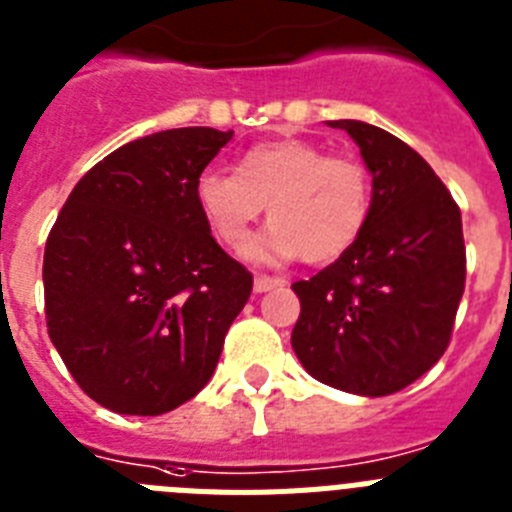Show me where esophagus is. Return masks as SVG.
<instances>
[{
    "label": "esophagus",
    "mask_w": 512,
    "mask_h": 512,
    "mask_svg": "<svg viewBox=\"0 0 512 512\" xmlns=\"http://www.w3.org/2000/svg\"><path fill=\"white\" fill-rule=\"evenodd\" d=\"M283 278H270V275H255V291L257 293H265V291H273V288H281L283 286Z\"/></svg>",
    "instance_id": "1"
}]
</instances>
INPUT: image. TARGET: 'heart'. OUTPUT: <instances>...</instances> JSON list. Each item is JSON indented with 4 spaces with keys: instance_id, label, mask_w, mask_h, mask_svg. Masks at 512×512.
<instances>
[{
    "instance_id": "heart-1",
    "label": "heart",
    "mask_w": 512,
    "mask_h": 512,
    "mask_svg": "<svg viewBox=\"0 0 512 512\" xmlns=\"http://www.w3.org/2000/svg\"><path fill=\"white\" fill-rule=\"evenodd\" d=\"M268 203L270 229L247 247L255 260L330 265L366 231L371 170L355 157H330L296 136L242 151L237 172L208 167L195 177V206L219 242L239 250Z\"/></svg>"
}]
</instances>
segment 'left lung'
Returning <instances> with one entry per match:
<instances>
[{"label":"left lung","mask_w":512,"mask_h":512,"mask_svg":"<svg viewBox=\"0 0 512 512\" xmlns=\"http://www.w3.org/2000/svg\"><path fill=\"white\" fill-rule=\"evenodd\" d=\"M361 146L373 175L371 219L340 260L293 283L291 345L335 389L386 397L438 363L466 283L461 211L415 149L363 121H327Z\"/></svg>","instance_id":"8db88e82"}]
</instances>
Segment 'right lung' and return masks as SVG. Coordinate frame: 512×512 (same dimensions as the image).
Masks as SVG:
<instances>
[{
  "instance_id": "obj_1",
  "label": "right lung",
  "mask_w": 512,
  "mask_h": 512,
  "mask_svg": "<svg viewBox=\"0 0 512 512\" xmlns=\"http://www.w3.org/2000/svg\"><path fill=\"white\" fill-rule=\"evenodd\" d=\"M234 131L193 126L136 139L97 162L43 255L48 337L79 389L118 415L193 399L252 293L195 206V177Z\"/></svg>"
}]
</instances>
